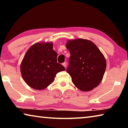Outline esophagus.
I'll list each match as a JSON object with an SVG mask.
<instances>
[{
  "label": "esophagus",
  "mask_w": 128,
  "mask_h": 128,
  "mask_svg": "<svg viewBox=\"0 0 128 128\" xmlns=\"http://www.w3.org/2000/svg\"><path fill=\"white\" fill-rule=\"evenodd\" d=\"M62 66H63L65 68H66V62H63V63H62Z\"/></svg>",
  "instance_id": "1"
}]
</instances>
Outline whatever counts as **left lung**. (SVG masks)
<instances>
[{
  "label": "left lung",
  "mask_w": 128,
  "mask_h": 128,
  "mask_svg": "<svg viewBox=\"0 0 128 128\" xmlns=\"http://www.w3.org/2000/svg\"><path fill=\"white\" fill-rule=\"evenodd\" d=\"M70 56L66 72L74 85L84 92L96 88L102 80L106 69L104 56L92 41L78 39L66 44Z\"/></svg>",
  "instance_id": "left-lung-1"
}]
</instances>
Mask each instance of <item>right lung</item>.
Masks as SVG:
<instances>
[{"label":"right lung","instance_id":"add662e5","mask_svg":"<svg viewBox=\"0 0 128 128\" xmlns=\"http://www.w3.org/2000/svg\"><path fill=\"white\" fill-rule=\"evenodd\" d=\"M57 56L52 43H36L30 47L20 66L21 75L26 83L40 90L52 83L56 74L66 69L57 62Z\"/></svg>","mask_w":128,"mask_h":128}]
</instances>
